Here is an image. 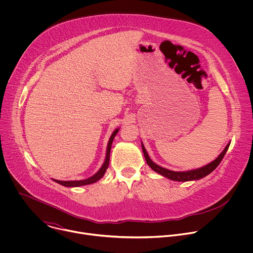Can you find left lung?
<instances>
[{"mask_svg":"<svg viewBox=\"0 0 253 253\" xmlns=\"http://www.w3.org/2000/svg\"><path fill=\"white\" fill-rule=\"evenodd\" d=\"M229 147V144H227L226 147L224 148V150L221 152V154L216 158L214 161H212L211 163L199 168V169H195V170H190V171H182V172H177V171H171L168 170L166 168H163L157 164H155L148 156L146 149L144 148V146L142 145V150H143V154L144 157L146 159L147 164L151 167V169H153L155 172L159 173L160 175H163L164 177L174 180V181H189V180H196V179H200L205 177L206 175L210 174L216 167L219 165V163L221 162V160L223 159L225 153L227 152Z\"/></svg>","mask_w":253,"mask_h":253,"instance_id":"left-lung-1","label":"left lung"}]
</instances>
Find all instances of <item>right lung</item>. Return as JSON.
<instances>
[{"instance_id":"right-lung-1","label":"right lung","mask_w":253,"mask_h":253,"mask_svg":"<svg viewBox=\"0 0 253 253\" xmlns=\"http://www.w3.org/2000/svg\"><path fill=\"white\" fill-rule=\"evenodd\" d=\"M119 129H116L110 139H109V142H108V146H107V154H106V159H105V162L103 163L102 167L99 169V171L94 174L92 177L88 178V179H85V180H75V181H60V180H56V179H53L55 182L63 185V186H66V187H78V186H83V185H88V184H92L94 182H97L99 179H101L107 168H108V165H109V160H110V151H111V146H112V142H113V139L114 137L116 136V134L118 133Z\"/></svg>"}]
</instances>
